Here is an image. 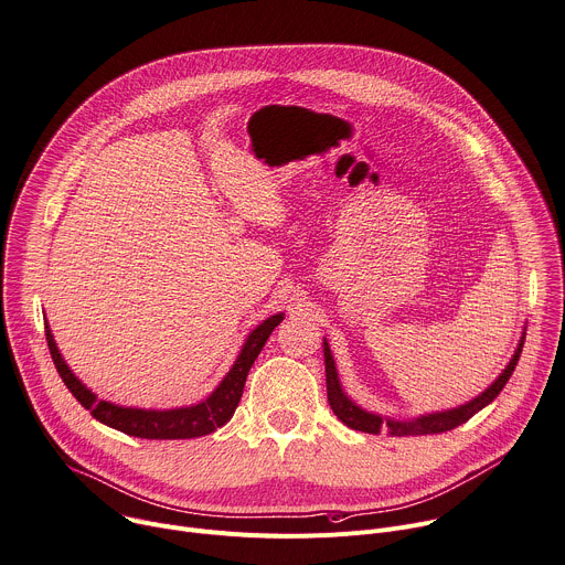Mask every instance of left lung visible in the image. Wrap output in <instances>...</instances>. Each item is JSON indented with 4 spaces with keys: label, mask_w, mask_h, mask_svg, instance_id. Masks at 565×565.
<instances>
[{
    "label": "left lung",
    "mask_w": 565,
    "mask_h": 565,
    "mask_svg": "<svg viewBox=\"0 0 565 565\" xmlns=\"http://www.w3.org/2000/svg\"><path fill=\"white\" fill-rule=\"evenodd\" d=\"M523 343H525V334L519 341V348L514 352V356L510 359L508 367L500 372V377L484 391L480 393L476 399L451 408V411H443V413H428V415H419L415 419H391V417H382L377 413H370L363 411L361 406H356L341 388L339 382V372L334 365V356L330 352L328 341H323V354H326V382H328V402L334 411V415L350 428L361 430V433H372V435H380L382 430H386L388 435H430V433H445L451 430L460 424H465L467 419H471L478 411H482L487 404H491L500 391L505 388V384L510 382L512 372L519 363V356L523 352Z\"/></svg>",
    "instance_id": "left-lung-1"
}]
</instances>
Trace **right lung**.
Wrapping results in <instances>:
<instances>
[{"label": "right lung", "mask_w": 565, "mask_h": 565, "mask_svg": "<svg viewBox=\"0 0 565 565\" xmlns=\"http://www.w3.org/2000/svg\"><path fill=\"white\" fill-rule=\"evenodd\" d=\"M285 315H274L267 321H263L254 332H250L233 363V367L226 372L222 384L200 404L195 406H181L170 411H143V408H125L105 399H98L78 377L70 370V365L62 361V354L53 341V334L49 326H44L46 343L51 359L55 363V370L70 388V393L103 424L135 437H146V440H191V437H202L213 433L215 428L224 426L242 397L246 374L258 359L260 350L265 348L269 334L280 326Z\"/></svg>", "instance_id": "obj_1"}]
</instances>
